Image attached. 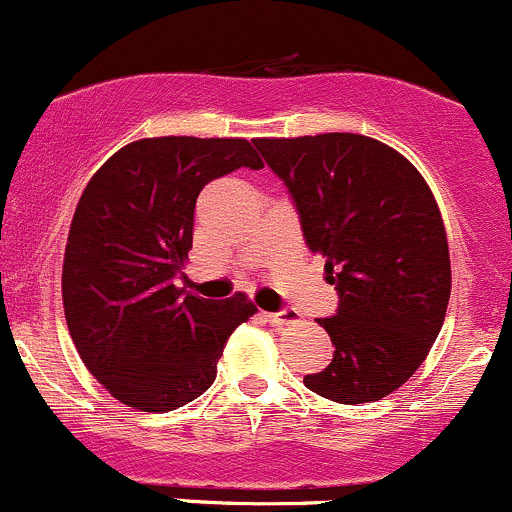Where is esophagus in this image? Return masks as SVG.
Segmentation results:
<instances>
[{
    "label": "esophagus",
    "instance_id": "esophagus-1",
    "mask_svg": "<svg viewBox=\"0 0 512 512\" xmlns=\"http://www.w3.org/2000/svg\"><path fill=\"white\" fill-rule=\"evenodd\" d=\"M267 320L272 322V325H291V322L301 320V315H298V310L284 308V310H281V313H269Z\"/></svg>",
    "mask_w": 512,
    "mask_h": 512
}]
</instances>
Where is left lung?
<instances>
[{"label":"left lung","instance_id":"1","mask_svg":"<svg viewBox=\"0 0 512 512\" xmlns=\"http://www.w3.org/2000/svg\"><path fill=\"white\" fill-rule=\"evenodd\" d=\"M289 187L305 245L325 257L339 293L317 320L334 344L303 383L339 404L378 402L402 387L443 327L450 250L431 187L399 151L351 132L255 139Z\"/></svg>","mask_w":512,"mask_h":512}]
</instances>
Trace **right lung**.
<instances>
[{
	"mask_svg": "<svg viewBox=\"0 0 512 512\" xmlns=\"http://www.w3.org/2000/svg\"><path fill=\"white\" fill-rule=\"evenodd\" d=\"M243 166H264L248 139H139L93 173L76 204L64 317L84 366L127 407L161 414L207 392L226 339L257 313L245 293L209 301L175 284L199 192Z\"/></svg>",
	"mask_w": 512,
	"mask_h": 512,
	"instance_id": "add662e5",
	"label": "right lung"
}]
</instances>
